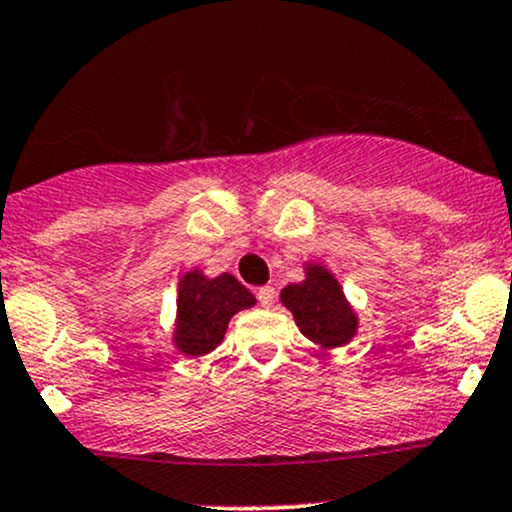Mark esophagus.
<instances>
[{
  "instance_id": "obj_1",
  "label": "esophagus",
  "mask_w": 512,
  "mask_h": 512,
  "mask_svg": "<svg viewBox=\"0 0 512 512\" xmlns=\"http://www.w3.org/2000/svg\"><path fill=\"white\" fill-rule=\"evenodd\" d=\"M257 299H260L262 308H272L274 299H277V291H274L272 286H260V289H257Z\"/></svg>"
}]
</instances>
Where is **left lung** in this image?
Wrapping results in <instances>:
<instances>
[{
	"label": "left lung",
	"instance_id": "obj_1",
	"mask_svg": "<svg viewBox=\"0 0 512 512\" xmlns=\"http://www.w3.org/2000/svg\"><path fill=\"white\" fill-rule=\"evenodd\" d=\"M279 301L294 316L296 325L320 350H338L352 342L359 330L355 306L333 272L320 262L303 265V282L284 286Z\"/></svg>",
	"mask_w": 512,
	"mask_h": 512
}]
</instances>
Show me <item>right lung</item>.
<instances>
[{"label":"right lung","mask_w":512,"mask_h":512,"mask_svg":"<svg viewBox=\"0 0 512 512\" xmlns=\"http://www.w3.org/2000/svg\"><path fill=\"white\" fill-rule=\"evenodd\" d=\"M257 303L233 274L209 277L199 267L182 274L177 286V316L172 345L179 355L204 357L226 338L230 318Z\"/></svg>","instance_id":"1"}]
</instances>
